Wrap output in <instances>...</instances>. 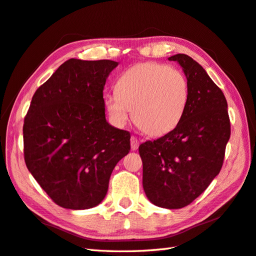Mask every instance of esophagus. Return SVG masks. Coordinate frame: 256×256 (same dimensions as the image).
<instances>
[{
	"label": "esophagus",
	"mask_w": 256,
	"mask_h": 256,
	"mask_svg": "<svg viewBox=\"0 0 256 256\" xmlns=\"http://www.w3.org/2000/svg\"><path fill=\"white\" fill-rule=\"evenodd\" d=\"M138 145H140V140L135 136H132L131 138V148L133 150H136L138 148Z\"/></svg>",
	"instance_id": "1"
}]
</instances>
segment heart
<instances>
[{
	"mask_svg": "<svg viewBox=\"0 0 256 256\" xmlns=\"http://www.w3.org/2000/svg\"><path fill=\"white\" fill-rule=\"evenodd\" d=\"M189 101V86L180 70L158 62H143L120 76L116 92L104 96V106L118 126L133 121L150 136L172 132L180 123Z\"/></svg>",
	"mask_w": 256,
	"mask_h": 256,
	"instance_id": "heart-1",
	"label": "heart"
}]
</instances>
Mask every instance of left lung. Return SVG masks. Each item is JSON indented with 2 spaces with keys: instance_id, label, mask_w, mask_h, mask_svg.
I'll return each mask as SVG.
<instances>
[{
  "instance_id": "left-lung-1",
  "label": "left lung",
  "mask_w": 256,
  "mask_h": 256,
  "mask_svg": "<svg viewBox=\"0 0 256 256\" xmlns=\"http://www.w3.org/2000/svg\"><path fill=\"white\" fill-rule=\"evenodd\" d=\"M184 70L188 106L180 123L164 136L140 145L143 188L152 204L180 209L208 188L224 164L230 118L224 92L184 54L168 58Z\"/></svg>"
}]
</instances>
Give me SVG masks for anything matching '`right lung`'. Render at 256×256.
<instances>
[{"label":"right lung","mask_w":256,"mask_h":256,"mask_svg":"<svg viewBox=\"0 0 256 256\" xmlns=\"http://www.w3.org/2000/svg\"><path fill=\"white\" fill-rule=\"evenodd\" d=\"M118 64L72 58L32 96L23 126L25 162L62 208L99 204L114 167L131 150L130 132L106 120L103 88Z\"/></svg>","instance_id":"obj_1"}]
</instances>
